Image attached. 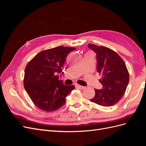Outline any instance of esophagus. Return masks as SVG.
Returning a JSON list of instances; mask_svg holds the SVG:
<instances>
[{
    "label": "esophagus",
    "mask_w": 146,
    "mask_h": 146,
    "mask_svg": "<svg viewBox=\"0 0 146 146\" xmlns=\"http://www.w3.org/2000/svg\"><path fill=\"white\" fill-rule=\"evenodd\" d=\"M76 87L78 88V89H80V90H84L85 88V86H81L80 85H78V84H77V85H76Z\"/></svg>",
    "instance_id": "1"
}]
</instances>
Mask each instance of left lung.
<instances>
[{
  "mask_svg": "<svg viewBox=\"0 0 146 146\" xmlns=\"http://www.w3.org/2000/svg\"><path fill=\"white\" fill-rule=\"evenodd\" d=\"M88 47L96 53L97 70L102 84L101 90L95 89L92 102L103 107L116 104L124 95L129 82V74L124 61L111 48L89 44Z\"/></svg>",
  "mask_w": 146,
  "mask_h": 146,
  "instance_id": "obj_1",
  "label": "left lung"
}]
</instances>
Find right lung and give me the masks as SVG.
Segmentation results:
<instances>
[{
    "label": "right lung",
    "mask_w": 146,
    "mask_h": 146,
    "mask_svg": "<svg viewBox=\"0 0 146 146\" xmlns=\"http://www.w3.org/2000/svg\"><path fill=\"white\" fill-rule=\"evenodd\" d=\"M74 47L59 46L40 52L27 63L24 85L33 104L44 111H54L65 104L74 85H64L57 74Z\"/></svg>",
    "instance_id": "right-lung-1"
}]
</instances>
